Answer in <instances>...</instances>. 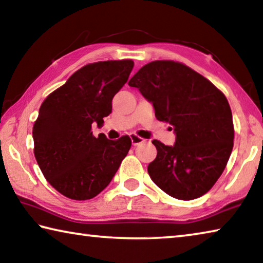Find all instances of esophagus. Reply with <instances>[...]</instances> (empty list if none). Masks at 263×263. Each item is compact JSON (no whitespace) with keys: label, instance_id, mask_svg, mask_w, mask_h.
I'll use <instances>...</instances> for the list:
<instances>
[{"label":"esophagus","instance_id":"1","mask_svg":"<svg viewBox=\"0 0 263 263\" xmlns=\"http://www.w3.org/2000/svg\"><path fill=\"white\" fill-rule=\"evenodd\" d=\"M130 139H131V142H132L133 146H137V145H139V144H141V142L145 141L144 139H142V138L138 137L137 135H135V133L130 135Z\"/></svg>","mask_w":263,"mask_h":263}]
</instances>
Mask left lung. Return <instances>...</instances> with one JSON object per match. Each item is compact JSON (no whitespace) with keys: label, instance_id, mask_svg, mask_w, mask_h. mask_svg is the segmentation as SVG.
<instances>
[{"label":"left lung","instance_id":"1","mask_svg":"<svg viewBox=\"0 0 263 263\" xmlns=\"http://www.w3.org/2000/svg\"><path fill=\"white\" fill-rule=\"evenodd\" d=\"M128 86L153 104L158 121L174 127L175 144L152 142L158 154L151 179L172 197L190 201L206 194L226 167L233 148L232 111L224 94L188 66L152 61Z\"/></svg>","mask_w":263,"mask_h":263}]
</instances>
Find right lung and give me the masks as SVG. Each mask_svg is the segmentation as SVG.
<instances>
[{
    "label": "right lung",
    "instance_id": "add662e5",
    "mask_svg": "<svg viewBox=\"0 0 263 263\" xmlns=\"http://www.w3.org/2000/svg\"><path fill=\"white\" fill-rule=\"evenodd\" d=\"M132 68V60L86 65L43 102L32 130L34 157L48 183L66 197H95L108 186L128 153L127 137L95 138L91 125H103L114 96Z\"/></svg>",
    "mask_w": 263,
    "mask_h": 263
}]
</instances>
